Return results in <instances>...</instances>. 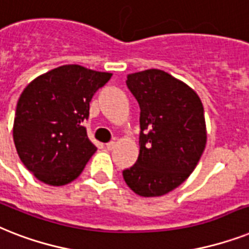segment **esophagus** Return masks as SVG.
Here are the masks:
<instances>
[{"instance_id":"34e87169","label":"esophagus","mask_w":249,"mask_h":249,"mask_svg":"<svg viewBox=\"0 0 249 249\" xmlns=\"http://www.w3.org/2000/svg\"><path fill=\"white\" fill-rule=\"evenodd\" d=\"M105 146H107V149H108V150H113L115 146V141H109L108 144L105 145Z\"/></svg>"}]
</instances>
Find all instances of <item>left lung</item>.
I'll list each match as a JSON object with an SVG mask.
<instances>
[{"label": "left lung", "mask_w": 249, "mask_h": 249, "mask_svg": "<svg viewBox=\"0 0 249 249\" xmlns=\"http://www.w3.org/2000/svg\"><path fill=\"white\" fill-rule=\"evenodd\" d=\"M140 107V153L123 171L128 188L141 196H160L190 176L207 142L203 104L193 89L159 69L127 75Z\"/></svg>", "instance_id": "1"}]
</instances>
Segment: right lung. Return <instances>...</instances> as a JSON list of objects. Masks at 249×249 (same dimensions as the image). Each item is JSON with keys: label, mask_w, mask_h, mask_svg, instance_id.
<instances>
[{"label": "right lung", "mask_w": 249, "mask_h": 249, "mask_svg": "<svg viewBox=\"0 0 249 249\" xmlns=\"http://www.w3.org/2000/svg\"><path fill=\"white\" fill-rule=\"evenodd\" d=\"M112 73L63 65L33 79L21 92L13 136L19 158L39 181L69 184L83 171L96 146L82 122L93 93Z\"/></svg>", "instance_id": "1"}]
</instances>
